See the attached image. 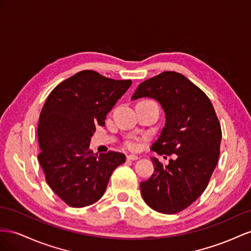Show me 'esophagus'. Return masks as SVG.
Returning <instances> with one entry per match:
<instances>
[{
  "label": "esophagus",
  "mask_w": 251,
  "mask_h": 251,
  "mask_svg": "<svg viewBox=\"0 0 251 251\" xmlns=\"http://www.w3.org/2000/svg\"><path fill=\"white\" fill-rule=\"evenodd\" d=\"M126 159L128 161H137V160H139V156L138 155H134V154H128L126 156Z\"/></svg>",
  "instance_id": "esophagus-1"
}]
</instances>
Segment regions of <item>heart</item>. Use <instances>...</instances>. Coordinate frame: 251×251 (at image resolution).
<instances>
[{
	"label": "heart",
	"mask_w": 251,
	"mask_h": 251,
	"mask_svg": "<svg viewBox=\"0 0 251 251\" xmlns=\"http://www.w3.org/2000/svg\"><path fill=\"white\" fill-rule=\"evenodd\" d=\"M143 140L141 137H135V135H131V137L127 138L124 142V146L125 148L129 149V150H137L140 146V142Z\"/></svg>",
	"instance_id": "obj_1"
}]
</instances>
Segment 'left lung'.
Instances as JSON below:
<instances>
[{
	"mask_svg": "<svg viewBox=\"0 0 251 251\" xmlns=\"http://www.w3.org/2000/svg\"><path fill=\"white\" fill-rule=\"evenodd\" d=\"M152 98L166 114L161 135L151 146L156 153L171 155L163 166L151 157L154 173L140 188L153 210L177 213L202 195L220 156L221 124L204 92L183 75L164 71L141 83L131 99Z\"/></svg>",
	"mask_w": 251,
	"mask_h": 251,
	"instance_id": "8db88e82",
	"label": "left lung"
}]
</instances>
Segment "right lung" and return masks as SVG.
<instances>
[{
    "label": "right lung",
    "mask_w": 251,
    "mask_h": 251,
    "mask_svg": "<svg viewBox=\"0 0 251 251\" xmlns=\"http://www.w3.org/2000/svg\"><path fill=\"white\" fill-rule=\"evenodd\" d=\"M131 83L83 70L56 86L43 106L38 160L49 187L68 206L81 208L99 201L113 170L125 163L123 153H94L89 142Z\"/></svg>",
    "instance_id": "right-lung-1"
}]
</instances>
